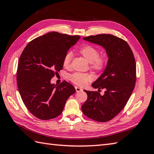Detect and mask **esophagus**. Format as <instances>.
Here are the masks:
<instances>
[{"label":"esophagus","mask_w":154,"mask_h":154,"mask_svg":"<svg viewBox=\"0 0 154 154\" xmlns=\"http://www.w3.org/2000/svg\"><path fill=\"white\" fill-rule=\"evenodd\" d=\"M75 90H76L77 92H81V91H83V89L79 87H75Z\"/></svg>","instance_id":"obj_1"}]
</instances>
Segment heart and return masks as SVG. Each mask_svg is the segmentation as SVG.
Wrapping results in <instances>:
<instances>
[{
    "instance_id": "obj_1",
    "label": "heart",
    "mask_w": 154,
    "mask_h": 154,
    "mask_svg": "<svg viewBox=\"0 0 154 154\" xmlns=\"http://www.w3.org/2000/svg\"><path fill=\"white\" fill-rule=\"evenodd\" d=\"M81 55L89 61L91 67L97 71H102L106 65V59L103 55H99V50L91 45H85L79 49ZM73 54L71 52H67L65 55L63 60V65L65 68L70 67L71 61ZM69 79L77 85L84 86L93 79V75L90 73H75L69 76Z\"/></svg>"
}]
</instances>
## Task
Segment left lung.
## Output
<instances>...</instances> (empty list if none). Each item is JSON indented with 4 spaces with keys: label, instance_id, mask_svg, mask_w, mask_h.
Wrapping results in <instances>:
<instances>
[{
    "label": "left lung",
    "instance_id": "left-lung-1",
    "mask_svg": "<svg viewBox=\"0 0 154 154\" xmlns=\"http://www.w3.org/2000/svg\"><path fill=\"white\" fill-rule=\"evenodd\" d=\"M83 40L101 45L109 57L103 74L92 84L94 89H104V94L84 90L87 99L81 106L85 115L98 122H107L115 117L130 99L136 80V61L126 41L111 34H99Z\"/></svg>",
    "mask_w": 154,
    "mask_h": 154
}]
</instances>
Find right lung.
<instances>
[{"instance_id":"obj_1","label":"right lung","mask_w":154,"mask_h":154,"mask_svg":"<svg viewBox=\"0 0 154 154\" xmlns=\"http://www.w3.org/2000/svg\"><path fill=\"white\" fill-rule=\"evenodd\" d=\"M79 38L52 32L32 40L23 50L16 73L17 85L26 107L38 119L50 120L60 115L67 99L75 93L67 81L57 86L51 79L63 69L65 55Z\"/></svg>"}]
</instances>
